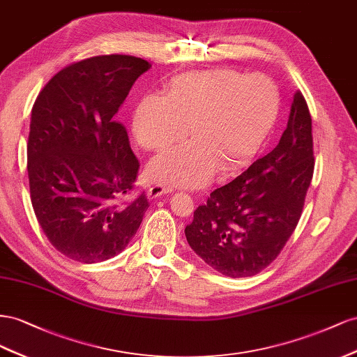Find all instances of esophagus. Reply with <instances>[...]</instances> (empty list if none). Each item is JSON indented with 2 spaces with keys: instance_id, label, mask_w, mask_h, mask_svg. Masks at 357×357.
<instances>
[{
  "instance_id": "1",
  "label": "esophagus",
  "mask_w": 357,
  "mask_h": 357,
  "mask_svg": "<svg viewBox=\"0 0 357 357\" xmlns=\"http://www.w3.org/2000/svg\"><path fill=\"white\" fill-rule=\"evenodd\" d=\"M169 192H172V188L170 187H166V185H152L149 190H148V199H157V197H161L165 195H169Z\"/></svg>"
}]
</instances>
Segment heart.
<instances>
[{"label":"heart","instance_id":"heart-1","mask_svg":"<svg viewBox=\"0 0 357 357\" xmlns=\"http://www.w3.org/2000/svg\"><path fill=\"white\" fill-rule=\"evenodd\" d=\"M280 109V91L264 75L231 68L192 71L170 82L167 97L149 94L133 114L140 146L166 149L188 133L195 140L172 148L148 165L151 181L167 187H202L218 166L233 172L264 145Z\"/></svg>","mask_w":357,"mask_h":357}]
</instances>
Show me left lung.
Masks as SVG:
<instances>
[{
    "label": "left lung",
    "mask_w": 357,
    "mask_h": 357,
    "mask_svg": "<svg viewBox=\"0 0 357 357\" xmlns=\"http://www.w3.org/2000/svg\"><path fill=\"white\" fill-rule=\"evenodd\" d=\"M312 172V122L298 91L280 144L211 192L185 227L188 245L226 277L259 273L296 229Z\"/></svg>",
    "instance_id": "left-lung-1"
}]
</instances>
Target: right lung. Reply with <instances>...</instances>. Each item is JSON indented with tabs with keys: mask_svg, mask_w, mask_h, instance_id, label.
<instances>
[{
	"mask_svg": "<svg viewBox=\"0 0 357 357\" xmlns=\"http://www.w3.org/2000/svg\"><path fill=\"white\" fill-rule=\"evenodd\" d=\"M148 61L103 55L63 68L38 94L26 145L29 192L40 227L64 256L82 263L115 257L146 209L144 192L122 202L139 161L115 121Z\"/></svg>",
	"mask_w": 357,
	"mask_h": 357,
	"instance_id": "1",
	"label": "right lung"
}]
</instances>
